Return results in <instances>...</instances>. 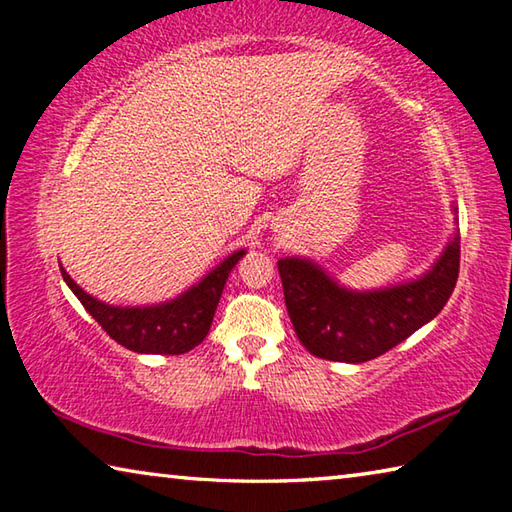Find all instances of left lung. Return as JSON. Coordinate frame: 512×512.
I'll list each match as a JSON object with an SVG mask.
<instances>
[{
  "mask_svg": "<svg viewBox=\"0 0 512 512\" xmlns=\"http://www.w3.org/2000/svg\"><path fill=\"white\" fill-rule=\"evenodd\" d=\"M456 212V207H454ZM461 235L418 280L377 291H352L311 259L277 262L284 302L300 343L327 361L363 363L395 348L447 305L458 280Z\"/></svg>",
  "mask_w": 512,
  "mask_h": 512,
  "instance_id": "8db88e82",
  "label": "left lung"
}]
</instances>
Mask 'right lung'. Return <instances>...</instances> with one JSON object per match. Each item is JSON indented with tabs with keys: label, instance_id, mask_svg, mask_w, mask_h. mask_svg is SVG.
Listing matches in <instances>:
<instances>
[{
	"label": "right lung",
	"instance_id": "right-lung-1",
	"mask_svg": "<svg viewBox=\"0 0 512 512\" xmlns=\"http://www.w3.org/2000/svg\"><path fill=\"white\" fill-rule=\"evenodd\" d=\"M246 250H237L178 298L151 307H112L92 298L60 266V275L110 339L140 354H185L210 332L225 280Z\"/></svg>",
	"mask_w": 512,
	"mask_h": 512
}]
</instances>
